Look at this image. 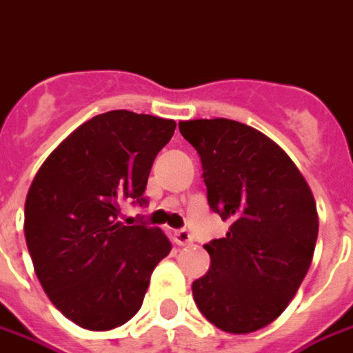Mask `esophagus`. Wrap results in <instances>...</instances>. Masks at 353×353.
Listing matches in <instances>:
<instances>
[{
  "instance_id": "esophagus-1",
  "label": "esophagus",
  "mask_w": 353,
  "mask_h": 353,
  "mask_svg": "<svg viewBox=\"0 0 353 353\" xmlns=\"http://www.w3.org/2000/svg\"><path fill=\"white\" fill-rule=\"evenodd\" d=\"M174 242H176L179 246H186V244H192L190 230H186V228H179V230L174 232Z\"/></svg>"
}]
</instances>
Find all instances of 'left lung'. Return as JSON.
<instances>
[{
    "label": "left lung",
    "instance_id": "8db88e82",
    "mask_svg": "<svg viewBox=\"0 0 353 353\" xmlns=\"http://www.w3.org/2000/svg\"><path fill=\"white\" fill-rule=\"evenodd\" d=\"M198 152L208 203L227 236L205 244L211 267L192 283L201 315L217 329L246 334L273 323L311 265L319 219L292 159L252 126L230 119L179 123Z\"/></svg>",
    "mask_w": 353,
    "mask_h": 353
}]
</instances>
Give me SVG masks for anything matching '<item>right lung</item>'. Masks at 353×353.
Instances as JSON below:
<instances>
[{"label": "right lung", "instance_id": "add662e5", "mask_svg": "<svg viewBox=\"0 0 353 353\" xmlns=\"http://www.w3.org/2000/svg\"><path fill=\"white\" fill-rule=\"evenodd\" d=\"M174 121L107 111L80 125L43 161L24 203L34 271L79 327L109 330L142 307L155 265L171 252L159 228L126 227L125 203L145 205L152 165Z\"/></svg>", "mask_w": 353, "mask_h": 353}]
</instances>
